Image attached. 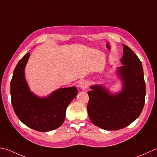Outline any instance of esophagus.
<instances>
[{
    "label": "esophagus",
    "mask_w": 157,
    "mask_h": 157,
    "mask_svg": "<svg viewBox=\"0 0 157 157\" xmlns=\"http://www.w3.org/2000/svg\"><path fill=\"white\" fill-rule=\"evenodd\" d=\"M78 86L81 89H87L88 87L89 82L87 81H85V80H84V81H82L79 82Z\"/></svg>",
    "instance_id": "1"
}]
</instances>
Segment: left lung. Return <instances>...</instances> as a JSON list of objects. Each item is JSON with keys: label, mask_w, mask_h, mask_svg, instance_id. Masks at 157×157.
I'll return each instance as SVG.
<instances>
[{"label": "left lung", "mask_w": 157, "mask_h": 157, "mask_svg": "<svg viewBox=\"0 0 157 157\" xmlns=\"http://www.w3.org/2000/svg\"><path fill=\"white\" fill-rule=\"evenodd\" d=\"M123 54L117 74L122 80L119 94H110L101 85L91 86L88 92L87 112L95 125L109 131L119 130L133 122L145 103L146 84L141 61L130 48L123 44Z\"/></svg>", "instance_id": "obj_1"}]
</instances>
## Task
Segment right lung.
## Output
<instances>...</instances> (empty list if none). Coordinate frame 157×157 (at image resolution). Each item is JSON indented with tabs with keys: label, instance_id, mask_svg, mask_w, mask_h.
Masks as SVG:
<instances>
[{
	"label": "right lung",
	"instance_id": "1",
	"mask_svg": "<svg viewBox=\"0 0 157 157\" xmlns=\"http://www.w3.org/2000/svg\"><path fill=\"white\" fill-rule=\"evenodd\" d=\"M29 56L30 53L25 54L13 71L11 81V104L18 119L25 125L38 132H49L63 124L66 108L78 90L76 87L62 88L42 98L33 94L24 76Z\"/></svg>",
	"mask_w": 157,
	"mask_h": 157
}]
</instances>
